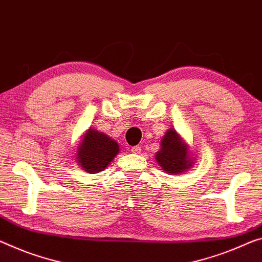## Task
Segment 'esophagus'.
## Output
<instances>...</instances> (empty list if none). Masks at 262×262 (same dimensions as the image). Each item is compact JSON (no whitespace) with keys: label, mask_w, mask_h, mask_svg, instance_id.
Here are the masks:
<instances>
[{"label":"esophagus","mask_w":262,"mask_h":262,"mask_svg":"<svg viewBox=\"0 0 262 262\" xmlns=\"http://www.w3.org/2000/svg\"><path fill=\"white\" fill-rule=\"evenodd\" d=\"M140 150H142V147H140L139 145H137V146H132V147H131V152H134V154H139Z\"/></svg>","instance_id":"1"}]
</instances>
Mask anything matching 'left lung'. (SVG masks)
<instances>
[{
    "mask_svg": "<svg viewBox=\"0 0 262 262\" xmlns=\"http://www.w3.org/2000/svg\"><path fill=\"white\" fill-rule=\"evenodd\" d=\"M160 146L162 148L157 152L156 159L164 171L179 174L192 166L186 145L174 130H168L165 134Z\"/></svg>",
    "mask_w": 262,
    "mask_h": 262,
    "instance_id": "obj_1",
    "label": "left lung"
}]
</instances>
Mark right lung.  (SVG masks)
Segmentation results:
<instances>
[{"instance_id": "right-lung-1", "label": "right lung", "mask_w": 262, "mask_h": 262, "mask_svg": "<svg viewBox=\"0 0 262 262\" xmlns=\"http://www.w3.org/2000/svg\"><path fill=\"white\" fill-rule=\"evenodd\" d=\"M119 146L114 139L96 130H89L78 147L77 159L88 173H95L105 168L118 154Z\"/></svg>"}]
</instances>
